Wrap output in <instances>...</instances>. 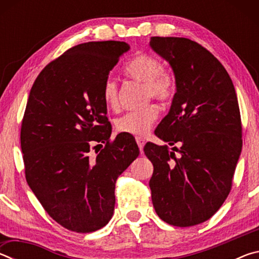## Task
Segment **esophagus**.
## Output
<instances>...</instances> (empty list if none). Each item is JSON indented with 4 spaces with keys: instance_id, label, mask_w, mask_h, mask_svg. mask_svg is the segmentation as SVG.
I'll return each instance as SVG.
<instances>
[{
    "instance_id": "esophagus-1",
    "label": "esophagus",
    "mask_w": 259,
    "mask_h": 259,
    "mask_svg": "<svg viewBox=\"0 0 259 259\" xmlns=\"http://www.w3.org/2000/svg\"><path fill=\"white\" fill-rule=\"evenodd\" d=\"M136 142H137V144H138L140 152H143V148H144V146H145V139H144L143 137H136Z\"/></svg>"
}]
</instances>
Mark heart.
I'll return each mask as SVG.
<instances>
[{
	"label": "heart",
	"instance_id": "b5f03b06",
	"mask_svg": "<svg viewBox=\"0 0 259 259\" xmlns=\"http://www.w3.org/2000/svg\"><path fill=\"white\" fill-rule=\"evenodd\" d=\"M124 72L136 81L144 82V98H152L161 103L171 100L176 91V78L171 73L162 68L161 61L151 55L142 54L134 57L125 65ZM103 98L108 108H117L120 104L119 87L114 78L108 77L103 87ZM157 117L154 105L135 109L117 117L115 126L120 133L135 136L145 135Z\"/></svg>",
	"mask_w": 259,
	"mask_h": 259
}]
</instances>
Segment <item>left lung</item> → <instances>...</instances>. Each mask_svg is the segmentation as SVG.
<instances>
[{
    "label": "left lung",
    "instance_id": "8db88e82",
    "mask_svg": "<svg viewBox=\"0 0 259 259\" xmlns=\"http://www.w3.org/2000/svg\"><path fill=\"white\" fill-rule=\"evenodd\" d=\"M150 46L171 65L177 88L155 135L169 145L182 143L172 151L153 143L144 147L154 166L152 202L170 225H198L217 212L231 192L242 148L238 98L221 61L198 42L154 36Z\"/></svg>",
    "mask_w": 259,
    "mask_h": 259
}]
</instances>
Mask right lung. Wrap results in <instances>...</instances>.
I'll return each instance as SVG.
<instances>
[{
    "label": "right lung",
    "instance_id": "obj_1",
    "mask_svg": "<svg viewBox=\"0 0 259 259\" xmlns=\"http://www.w3.org/2000/svg\"><path fill=\"white\" fill-rule=\"evenodd\" d=\"M129 48L104 41L65 51L38 74L21 121L26 181L49 216L77 233L109 222L117 178L139 155L134 138L111 139L103 98L109 71ZM95 143L104 147L90 158Z\"/></svg>",
    "mask_w": 259,
    "mask_h": 259
}]
</instances>
